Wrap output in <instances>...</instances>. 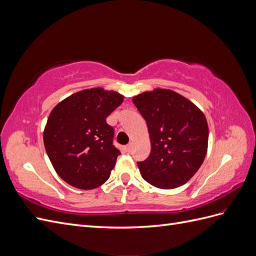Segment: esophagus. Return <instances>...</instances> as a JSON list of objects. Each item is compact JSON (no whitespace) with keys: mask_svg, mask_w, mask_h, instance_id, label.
I'll use <instances>...</instances> for the list:
<instances>
[{"mask_svg":"<svg viewBox=\"0 0 256 256\" xmlns=\"http://www.w3.org/2000/svg\"><path fill=\"white\" fill-rule=\"evenodd\" d=\"M126 150H127V152H131L132 150V143H129L127 146H126Z\"/></svg>","mask_w":256,"mask_h":256,"instance_id":"esophagus-1","label":"esophagus"}]
</instances>
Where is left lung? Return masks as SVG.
Listing matches in <instances>:
<instances>
[{"instance_id":"obj_1","label":"left lung","mask_w":256,"mask_h":256,"mask_svg":"<svg viewBox=\"0 0 256 256\" xmlns=\"http://www.w3.org/2000/svg\"><path fill=\"white\" fill-rule=\"evenodd\" d=\"M147 124L152 150L138 162L144 180L160 189H174L190 180L202 166L208 147L204 113L172 90L154 88L132 98Z\"/></svg>"}]
</instances>
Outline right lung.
<instances>
[{
    "label": "right lung",
    "instance_id": "right-lung-1",
    "mask_svg": "<svg viewBox=\"0 0 256 256\" xmlns=\"http://www.w3.org/2000/svg\"><path fill=\"white\" fill-rule=\"evenodd\" d=\"M124 100L115 90L88 88L53 108L44 130L46 152L58 175L82 190L95 189L110 177L120 150L106 118Z\"/></svg>",
    "mask_w": 256,
    "mask_h": 256
}]
</instances>
